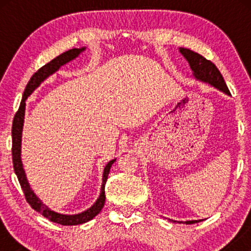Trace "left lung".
<instances>
[{
    "label": "left lung",
    "mask_w": 251,
    "mask_h": 251,
    "mask_svg": "<svg viewBox=\"0 0 251 251\" xmlns=\"http://www.w3.org/2000/svg\"><path fill=\"white\" fill-rule=\"evenodd\" d=\"M179 52L185 57V59L188 61L192 72H193L194 77L197 80H200L205 83H209L212 87L217 88L218 90L225 92L226 95L229 94V90L226 85L224 77L221 74V72L218 71V68L215 66L214 63H211L210 60L205 59L203 56L199 54L194 51L186 48H179ZM176 222V221H173ZM201 221H186L184 222L185 224H194V223H199ZM177 223H183V222H177Z\"/></svg>",
    "instance_id": "1"
}]
</instances>
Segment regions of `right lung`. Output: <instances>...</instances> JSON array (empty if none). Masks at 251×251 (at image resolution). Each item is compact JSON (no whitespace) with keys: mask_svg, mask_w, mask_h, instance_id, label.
I'll list each match as a JSON object with an SVG mask.
<instances>
[{"mask_svg":"<svg viewBox=\"0 0 251 251\" xmlns=\"http://www.w3.org/2000/svg\"><path fill=\"white\" fill-rule=\"evenodd\" d=\"M84 50L85 48H81V49L74 48V49H71L66 51V52L59 54V56L51 60L50 63H48L44 65V66L41 67L40 70L37 71L32 77H30L29 82L27 83L26 89L23 95L22 102H20L19 109L17 111L12 122L13 169H15V173L17 175V177H18L19 184L23 188L24 194H25L26 201L28 202V204L34 209V210H36L37 212H40V214H42L44 217L49 219L50 222L57 223V224H60V225L83 224V223L91 221L92 218L96 217V216L100 212V210L105 204V184H106V180H107L109 169H111L112 164L115 162V159L109 161V162L106 164L104 174H102V184H101L100 195H99V198L97 199V201L95 202L94 205H91L90 208L87 209V210L83 212H81V214H76V215H64V214H59V212L51 210L50 208H48L47 205L36 197L32 188H30L28 181H27L25 170H24L23 168L20 153H22V132H23V126H24V116H25V106H26L25 101L27 97H28V96L32 94V92L35 90V89L39 87V85L42 83L47 77H49L50 75H52L54 73V72L59 70L60 66L67 64L68 61L75 59V58H76L78 54Z\"/></svg>","mask_w":251,"mask_h":251,"instance_id":"right-lung-1","label":"right lung"}]
</instances>
